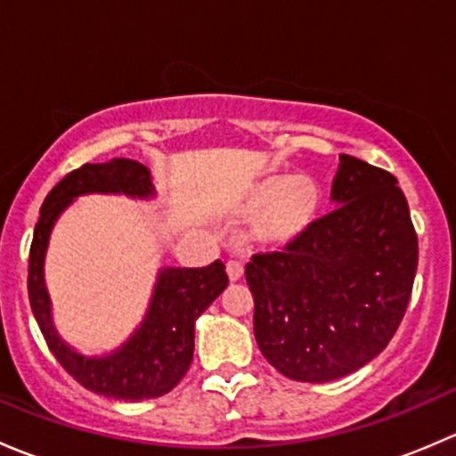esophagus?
I'll list each match as a JSON object with an SVG mask.
<instances>
[{"instance_id":"34e87169","label":"esophagus","mask_w":456,"mask_h":456,"mask_svg":"<svg viewBox=\"0 0 456 456\" xmlns=\"http://www.w3.org/2000/svg\"><path fill=\"white\" fill-rule=\"evenodd\" d=\"M242 273H245V269H242L240 262H236V260L227 262V275L232 282H238V280L242 278Z\"/></svg>"}]
</instances>
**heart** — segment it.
<instances>
[{
	"label": "heart",
	"mask_w": 456,
	"mask_h": 456,
	"mask_svg": "<svg viewBox=\"0 0 456 456\" xmlns=\"http://www.w3.org/2000/svg\"><path fill=\"white\" fill-rule=\"evenodd\" d=\"M324 194L309 176H266L238 205L251 218L249 240L260 247H287L314 229Z\"/></svg>",
	"instance_id": "heart-1"
}]
</instances>
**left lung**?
I'll return each instance as SVG.
<instances>
[{
    "instance_id": "left-lung-1",
    "label": "left lung",
    "mask_w": 456,
    "mask_h": 456,
    "mask_svg": "<svg viewBox=\"0 0 456 456\" xmlns=\"http://www.w3.org/2000/svg\"><path fill=\"white\" fill-rule=\"evenodd\" d=\"M338 209L306 236L256 254L245 278L262 355L296 381H333L379 355L402 324L415 282L417 233L397 178L339 156Z\"/></svg>"
}]
</instances>
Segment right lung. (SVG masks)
Wrapping results in <instances>:
<instances>
[{
  "label": "right lung",
  "mask_w": 456,
  "mask_h": 456,
  "mask_svg": "<svg viewBox=\"0 0 456 456\" xmlns=\"http://www.w3.org/2000/svg\"><path fill=\"white\" fill-rule=\"evenodd\" d=\"M84 194L150 199L154 196V185L145 165L130 159H112L108 163L81 165L53 187L41 205L30 245L28 297L32 314L53 355L84 388L126 402L160 397L185 377L194 360L196 317L227 287L224 265L216 260L199 269H163L156 280L145 320L132 338L110 355H81L54 330L44 282V257L50 232L61 211Z\"/></svg>",
  "instance_id": "obj_1"
}]
</instances>
